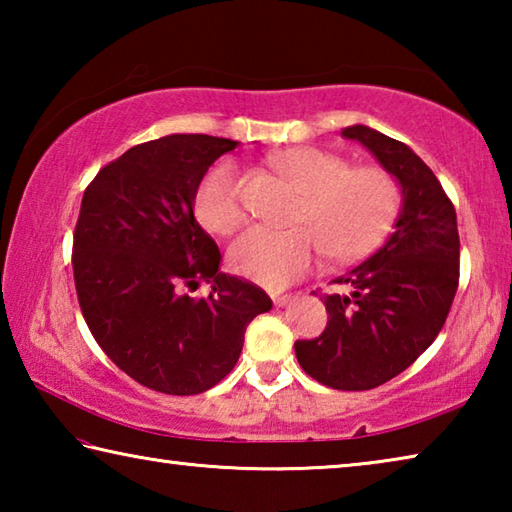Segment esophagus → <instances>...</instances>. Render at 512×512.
Segmentation results:
<instances>
[{
  "instance_id": "1",
  "label": "esophagus",
  "mask_w": 512,
  "mask_h": 512,
  "mask_svg": "<svg viewBox=\"0 0 512 512\" xmlns=\"http://www.w3.org/2000/svg\"><path fill=\"white\" fill-rule=\"evenodd\" d=\"M275 307H284L291 300V293H271Z\"/></svg>"
}]
</instances>
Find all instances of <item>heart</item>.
<instances>
[{
    "label": "heart",
    "instance_id": "obj_1",
    "mask_svg": "<svg viewBox=\"0 0 512 512\" xmlns=\"http://www.w3.org/2000/svg\"><path fill=\"white\" fill-rule=\"evenodd\" d=\"M277 173L302 192L293 214L298 228H250L230 246V266L239 275L282 289L309 275L325 253L350 262L375 250L400 212V187L379 167H354L316 146H296L273 155ZM194 212L210 232L230 235L246 221L244 183L235 162L219 160L205 171L194 194Z\"/></svg>",
    "mask_w": 512,
    "mask_h": 512
}]
</instances>
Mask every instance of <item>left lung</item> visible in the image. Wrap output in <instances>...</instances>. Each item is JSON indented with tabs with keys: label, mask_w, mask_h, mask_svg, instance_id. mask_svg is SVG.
<instances>
[{
	"label": "left lung",
	"mask_w": 512,
	"mask_h": 512,
	"mask_svg": "<svg viewBox=\"0 0 512 512\" xmlns=\"http://www.w3.org/2000/svg\"><path fill=\"white\" fill-rule=\"evenodd\" d=\"M402 187L395 232L375 255L336 277L350 296L325 293L327 327L296 341L302 370L336 391H370L400 375L436 341L458 289L456 210L436 173L409 146L368 126L343 128Z\"/></svg>",
	"instance_id": "obj_1"
}]
</instances>
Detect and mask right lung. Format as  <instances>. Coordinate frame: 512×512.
I'll list each match as a JSON object with an SVG mask.
<instances>
[{
  "instance_id": "right-lung-1",
  "label": "right lung",
  "mask_w": 512,
  "mask_h": 512,
  "mask_svg": "<svg viewBox=\"0 0 512 512\" xmlns=\"http://www.w3.org/2000/svg\"><path fill=\"white\" fill-rule=\"evenodd\" d=\"M237 142L167 135L137 144L85 187L74 284L94 341L151 391L198 395L235 368L264 289L219 273L221 253L194 219L196 187ZM210 281V297L189 290Z\"/></svg>"
}]
</instances>
